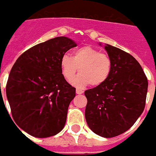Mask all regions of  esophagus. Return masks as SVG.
I'll use <instances>...</instances> for the list:
<instances>
[{
  "mask_svg": "<svg viewBox=\"0 0 156 156\" xmlns=\"http://www.w3.org/2000/svg\"><path fill=\"white\" fill-rule=\"evenodd\" d=\"M76 93L77 94H82V93H84V91L82 90V89H79V88H76Z\"/></svg>",
  "mask_w": 156,
  "mask_h": 156,
  "instance_id": "1",
  "label": "esophagus"
}]
</instances>
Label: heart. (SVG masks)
Wrapping results in <instances>:
<instances>
[{
	"instance_id": "1",
	"label": "heart",
	"mask_w": 156,
	"mask_h": 156,
	"mask_svg": "<svg viewBox=\"0 0 156 156\" xmlns=\"http://www.w3.org/2000/svg\"><path fill=\"white\" fill-rule=\"evenodd\" d=\"M112 60L107 54L89 46L75 50L71 58L63 55L60 60L61 72L68 81L80 74L72 81L77 88H84L90 84L93 87L101 85L109 79L112 71Z\"/></svg>"
}]
</instances>
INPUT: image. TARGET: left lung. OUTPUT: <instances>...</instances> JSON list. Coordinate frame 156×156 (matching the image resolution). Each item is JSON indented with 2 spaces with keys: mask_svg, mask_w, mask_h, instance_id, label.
<instances>
[{
  "mask_svg": "<svg viewBox=\"0 0 156 156\" xmlns=\"http://www.w3.org/2000/svg\"><path fill=\"white\" fill-rule=\"evenodd\" d=\"M112 60L109 79L88 89L85 118L95 134L118 136L131 127L145 108L147 78L138 61L118 47H105Z\"/></svg>",
  "mask_w": 156,
  "mask_h": 156,
  "instance_id": "obj_1",
  "label": "left lung"
}]
</instances>
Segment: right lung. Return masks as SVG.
I'll return each instance as SVG.
<instances>
[{"label":"right lung","instance_id":"right-lung-1","mask_svg":"<svg viewBox=\"0 0 156 156\" xmlns=\"http://www.w3.org/2000/svg\"><path fill=\"white\" fill-rule=\"evenodd\" d=\"M75 47L66 37L51 38L22 53L11 69L6 84L11 113L15 123L32 136H53L64 127L76 88L63 76L60 60Z\"/></svg>","mask_w":156,"mask_h":156}]
</instances>
